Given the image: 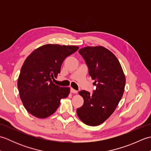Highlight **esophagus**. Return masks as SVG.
Masks as SVG:
<instances>
[{
  "instance_id": "34e87169",
  "label": "esophagus",
  "mask_w": 151,
  "mask_h": 151,
  "mask_svg": "<svg viewBox=\"0 0 151 151\" xmlns=\"http://www.w3.org/2000/svg\"><path fill=\"white\" fill-rule=\"evenodd\" d=\"M70 92L72 93H77L78 91L76 90V89H73V88H70Z\"/></svg>"
}]
</instances>
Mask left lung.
I'll use <instances>...</instances> for the list:
<instances>
[{"instance_id":"obj_1","label":"left lung","mask_w":151,"mask_h":151,"mask_svg":"<svg viewBox=\"0 0 151 151\" xmlns=\"http://www.w3.org/2000/svg\"><path fill=\"white\" fill-rule=\"evenodd\" d=\"M84 59L96 89L92 95L82 90L84 104L76 113L83 123L97 126L113 114L123 97L126 80L114 54L104 47H86L78 50Z\"/></svg>"}]
</instances>
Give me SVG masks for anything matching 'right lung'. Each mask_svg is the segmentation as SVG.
<instances>
[{"label":"right lung","mask_w":151,"mask_h":151,"mask_svg":"<svg viewBox=\"0 0 151 151\" xmlns=\"http://www.w3.org/2000/svg\"><path fill=\"white\" fill-rule=\"evenodd\" d=\"M77 46L47 44L34 50L22 65L17 87L26 110L34 116L46 118L59 107L60 100L69 95L70 88L54 84L65 58L75 52Z\"/></svg>","instance_id":"1"}]
</instances>
